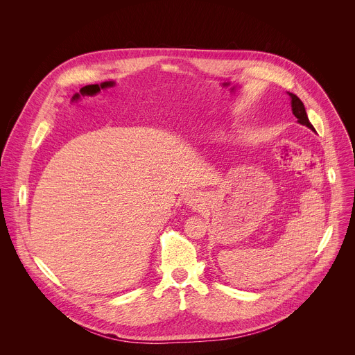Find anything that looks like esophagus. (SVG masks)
I'll use <instances>...</instances> for the list:
<instances>
[{"mask_svg": "<svg viewBox=\"0 0 355 355\" xmlns=\"http://www.w3.org/2000/svg\"><path fill=\"white\" fill-rule=\"evenodd\" d=\"M185 204L189 207V208H193V209H199L202 208V198L198 195V193H189L185 196Z\"/></svg>", "mask_w": 355, "mask_h": 355, "instance_id": "34e87169", "label": "esophagus"}]
</instances>
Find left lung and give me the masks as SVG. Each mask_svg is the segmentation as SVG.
<instances>
[{"label":"left lung","mask_w":355,"mask_h":355,"mask_svg":"<svg viewBox=\"0 0 355 355\" xmlns=\"http://www.w3.org/2000/svg\"><path fill=\"white\" fill-rule=\"evenodd\" d=\"M288 94H289V96H291L292 112H293V115L296 116L297 122H299L300 125H305V126H308L309 129L315 130V128L312 126V123H311V122H309V119H308L306 110H305V105H303L302 101H300L295 94H292V92H288Z\"/></svg>","instance_id":"left-lung-1"}]
</instances>
